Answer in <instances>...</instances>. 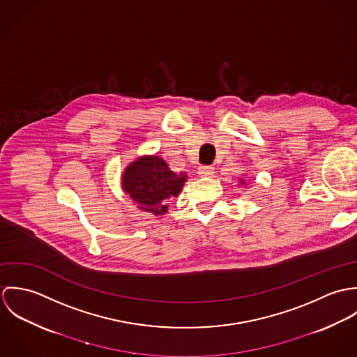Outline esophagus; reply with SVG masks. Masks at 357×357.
<instances>
[{"instance_id":"obj_1","label":"esophagus","mask_w":357,"mask_h":357,"mask_svg":"<svg viewBox=\"0 0 357 357\" xmlns=\"http://www.w3.org/2000/svg\"><path fill=\"white\" fill-rule=\"evenodd\" d=\"M198 173L202 177H211L214 174V167L213 166H201Z\"/></svg>"}]
</instances>
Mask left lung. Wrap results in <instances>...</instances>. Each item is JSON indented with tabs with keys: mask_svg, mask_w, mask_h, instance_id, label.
Returning a JSON list of instances; mask_svg holds the SVG:
<instances>
[{
	"mask_svg": "<svg viewBox=\"0 0 357 357\" xmlns=\"http://www.w3.org/2000/svg\"><path fill=\"white\" fill-rule=\"evenodd\" d=\"M239 183H241V184H242V185H246V181H245V180H243V178H239Z\"/></svg>",
	"mask_w": 357,
	"mask_h": 357,
	"instance_id": "left-lung-1",
	"label": "left lung"
}]
</instances>
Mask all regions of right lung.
<instances>
[{
    "label": "right lung",
    "mask_w": 357,
    "mask_h": 357,
    "mask_svg": "<svg viewBox=\"0 0 357 357\" xmlns=\"http://www.w3.org/2000/svg\"><path fill=\"white\" fill-rule=\"evenodd\" d=\"M188 176L174 173L158 155H142L130 162L121 178L122 190L139 208L153 215L167 213L169 202L177 198Z\"/></svg>",
    "instance_id": "add662e5"
}]
</instances>
